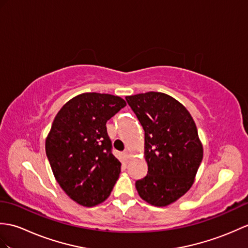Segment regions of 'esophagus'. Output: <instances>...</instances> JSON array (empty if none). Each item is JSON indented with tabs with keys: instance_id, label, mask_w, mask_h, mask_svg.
<instances>
[{
	"instance_id": "1",
	"label": "esophagus",
	"mask_w": 248,
	"mask_h": 248,
	"mask_svg": "<svg viewBox=\"0 0 248 248\" xmlns=\"http://www.w3.org/2000/svg\"><path fill=\"white\" fill-rule=\"evenodd\" d=\"M124 157H125L126 159H128V158L130 157V153H129L128 150H124Z\"/></svg>"
}]
</instances>
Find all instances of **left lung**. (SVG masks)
<instances>
[{
  "mask_svg": "<svg viewBox=\"0 0 248 248\" xmlns=\"http://www.w3.org/2000/svg\"><path fill=\"white\" fill-rule=\"evenodd\" d=\"M125 100L145 131L148 173L135 182L142 200L154 206L175 202L192 186L203 147L191 115L171 96L148 92Z\"/></svg>",
  "mask_w": 248,
  "mask_h": 248,
  "instance_id": "1",
  "label": "left lung"
}]
</instances>
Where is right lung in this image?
<instances>
[{
    "instance_id": "1",
    "label": "right lung",
    "mask_w": 248,
    "mask_h": 248,
    "mask_svg": "<svg viewBox=\"0 0 248 248\" xmlns=\"http://www.w3.org/2000/svg\"><path fill=\"white\" fill-rule=\"evenodd\" d=\"M126 106L110 94L74 97L56 115L45 151L60 187L78 204L92 207L110 195L120 173L107 122Z\"/></svg>"
}]
</instances>
